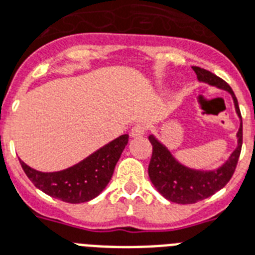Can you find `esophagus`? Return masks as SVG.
<instances>
[{
	"label": "esophagus",
	"mask_w": 255,
	"mask_h": 255,
	"mask_svg": "<svg viewBox=\"0 0 255 255\" xmlns=\"http://www.w3.org/2000/svg\"><path fill=\"white\" fill-rule=\"evenodd\" d=\"M146 131V126L145 124L142 123H138V124H134L133 127L131 128V136L132 137H140V136H142V134L145 133Z\"/></svg>",
	"instance_id": "obj_1"
}]
</instances>
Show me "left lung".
Returning <instances> with one entry per match:
<instances>
[{
    "instance_id": "1",
    "label": "left lung",
    "mask_w": 255,
    "mask_h": 255,
    "mask_svg": "<svg viewBox=\"0 0 255 255\" xmlns=\"http://www.w3.org/2000/svg\"><path fill=\"white\" fill-rule=\"evenodd\" d=\"M192 69L199 81L227 90L232 95L236 113L241 119V123L237 132L239 145L235 149V152L232 153L228 161L216 170H195L182 165L173 157L170 150L161 144L153 134L149 136V141L153 146L152 158L148 167L149 178L163 198L178 204H192L199 202L214 195L215 192L224 187L235 173L242 146V118L239 102L232 88L224 80L211 73L210 70L199 67H192Z\"/></svg>"
}]
</instances>
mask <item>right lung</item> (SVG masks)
<instances>
[{"instance_id":"right-lung-1","label":"right lung","mask_w":255,"mask_h":255,"mask_svg":"<svg viewBox=\"0 0 255 255\" xmlns=\"http://www.w3.org/2000/svg\"><path fill=\"white\" fill-rule=\"evenodd\" d=\"M127 142L128 134H122L81 162L53 173L38 171L22 160L19 162L39 190L56 199L77 204L94 199L105 190Z\"/></svg>"}]
</instances>
